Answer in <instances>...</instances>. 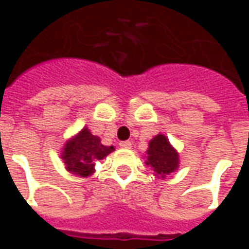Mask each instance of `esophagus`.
I'll use <instances>...</instances> for the list:
<instances>
[{
    "label": "esophagus",
    "mask_w": 249,
    "mask_h": 249,
    "mask_svg": "<svg viewBox=\"0 0 249 249\" xmlns=\"http://www.w3.org/2000/svg\"><path fill=\"white\" fill-rule=\"evenodd\" d=\"M130 146H132V142H130V141H121V142H120V148L129 149Z\"/></svg>",
    "instance_id": "34e87169"
}]
</instances>
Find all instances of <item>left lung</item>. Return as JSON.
<instances>
[{
  "instance_id": "8db88e82",
  "label": "left lung",
  "mask_w": 249,
  "mask_h": 249,
  "mask_svg": "<svg viewBox=\"0 0 249 249\" xmlns=\"http://www.w3.org/2000/svg\"><path fill=\"white\" fill-rule=\"evenodd\" d=\"M145 157V164L155 171V176L159 178H165L180 167L178 152L162 133H159L149 141Z\"/></svg>"
}]
</instances>
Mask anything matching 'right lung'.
<instances>
[{
	"mask_svg": "<svg viewBox=\"0 0 249 249\" xmlns=\"http://www.w3.org/2000/svg\"><path fill=\"white\" fill-rule=\"evenodd\" d=\"M61 159L68 172L80 178H89L94 173L96 161L103 160L114 151V146L101 144V139L84 126L77 135L66 140L61 149Z\"/></svg>",
	"mask_w": 249,
	"mask_h": 249,
	"instance_id": "obj_1",
	"label": "right lung"
}]
</instances>
